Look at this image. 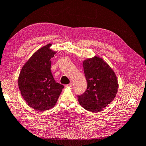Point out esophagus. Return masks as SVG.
<instances>
[{"label":"esophagus","mask_w":146,"mask_h":146,"mask_svg":"<svg viewBox=\"0 0 146 146\" xmlns=\"http://www.w3.org/2000/svg\"><path fill=\"white\" fill-rule=\"evenodd\" d=\"M66 86H69V87H72V83H69V84H68V85H66Z\"/></svg>","instance_id":"obj_1"}]
</instances>
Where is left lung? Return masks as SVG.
Listing matches in <instances>:
<instances>
[{"label": "left lung", "instance_id": "obj_1", "mask_svg": "<svg viewBox=\"0 0 146 146\" xmlns=\"http://www.w3.org/2000/svg\"><path fill=\"white\" fill-rule=\"evenodd\" d=\"M83 66L88 86L84 93L77 96L79 104L89 111H101L116 97L118 89L116 75L98 56L85 60Z\"/></svg>", "mask_w": 146, "mask_h": 146}]
</instances>
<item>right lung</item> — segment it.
<instances>
[{
	"label": "right lung",
	"instance_id": "obj_1",
	"mask_svg": "<svg viewBox=\"0 0 146 146\" xmlns=\"http://www.w3.org/2000/svg\"><path fill=\"white\" fill-rule=\"evenodd\" d=\"M51 44L39 48L21 69L18 85L21 94L30 107L38 111L53 108L64 86L55 81L50 70V59L55 52Z\"/></svg>",
	"mask_w": 146,
	"mask_h": 146
}]
</instances>
